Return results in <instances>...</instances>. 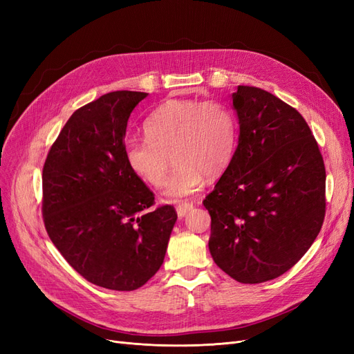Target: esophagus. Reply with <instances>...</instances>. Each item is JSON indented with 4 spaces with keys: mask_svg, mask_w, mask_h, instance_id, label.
<instances>
[{
    "mask_svg": "<svg viewBox=\"0 0 354 354\" xmlns=\"http://www.w3.org/2000/svg\"><path fill=\"white\" fill-rule=\"evenodd\" d=\"M192 208H194V203H189V202L180 203V205L177 207V216H178L180 218H183Z\"/></svg>",
    "mask_w": 354,
    "mask_h": 354,
    "instance_id": "1",
    "label": "esophagus"
}]
</instances>
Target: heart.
Segmentation results:
<instances>
[{
  "label": "heart",
  "instance_id": "1",
  "mask_svg": "<svg viewBox=\"0 0 354 354\" xmlns=\"http://www.w3.org/2000/svg\"><path fill=\"white\" fill-rule=\"evenodd\" d=\"M143 128L146 138L125 142V162L146 185L160 187L173 158L177 168L164 192L171 201L196 194L205 177H220L236 149V118L220 102L168 100Z\"/></svg>",
  "mask_w": 354,
  "mask_h": 354
}]
</instances>
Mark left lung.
<instances>
[{
	"instance_id": "left-lung-1",
	"label": "left lung",
	"mask_w": 354,
	"mask_h": 354,
	"mask_svg": "<svg viewBox=\"0 0 354 354\" xmlns=\"http://www.w3.org/2000/svg\"><path fill=\"white\" fill-rule=\"evenodd\" d=\"M239 142L230 165L203 199L212 260L234 281L283 274L324 224L325 164L297 109L272 93L239 85L232 94Z\"/></svg>"
}]
</instances>
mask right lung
<instances>
[{"label": "right lung", "instance_id": "1", "mask_svg": "<svg viewBox=\"0 0 354 354\" xmlns=\"http://www.w3.org/2000/svg\"><path fill=\"white\" fill-rule=\"evenodd\" d=\"M140 91H112L77 109L42 168V218L51 242L88 282L134 291L164 263L177 220L125 162V130Z\"/></svg>", "mask_w": 354, "mask_h": 354}]
</instances>
